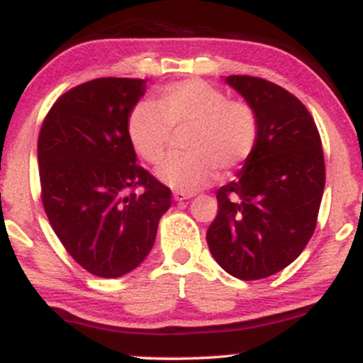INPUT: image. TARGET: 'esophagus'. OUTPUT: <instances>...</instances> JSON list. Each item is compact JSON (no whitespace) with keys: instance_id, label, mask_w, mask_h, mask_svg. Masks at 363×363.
<instances>
[{"instance_id":"obj_1","label":"esophagus","mask_w":363,"mask_h":363,"mask_svg":"<svg viewBox=\"0 0 363 363\" xmlns=\"http://www.w3.org/2000/svg\"><path fill=\"white\" fill-rule=\"evenodd\" d=\"M189 198H193L191 193H181V191H176V193H174V199H176V201H184V199Z\"/></svg>"}]
</instances>
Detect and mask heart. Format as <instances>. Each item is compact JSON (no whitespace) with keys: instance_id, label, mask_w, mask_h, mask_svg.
I'll use <instances>...</instances> for the list:
<instances>
[{"instance_id":"b5f03b06","label":"heart","mask_w":363,"mask_h":363,"mask_svg":"<svg viewBox=\"0 0 363 363\" xmlns=\"http://www.w3.org/2000/svg\"><path fill=\"white\" fill-rule=\"evenodd\" d=\"M187 128V155L172 157L158 169L162 182L194 193L215 181L230 177L252 157L259 138L254 107L227 95L210 83L191 78L158 90L152 104H140L129 112L128 136L135 152L157 165L169 150L172 131Z\"/></svg>"}]
</instances>
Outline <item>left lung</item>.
Instances as JSON below:
<instances>
[{
	"instance_id": "1",
	"label": "left lung",
	"mask_w": 363,
	"mask_h": 363,
	"mask_svg": "<svg viewBox=\"0 0 363 363\" xmlns=\"http://www.w3.org/2000/svg\"><path fill=\"white\" fill-rule=\"evenodd\" d=\"M227 83L256 111L259 138L235 181L216 191L206 242L232 277L261 280L297 259L314 234L324 153L314 118L294 94L247 74H230Z\"/></svg>"
}]
</instances>
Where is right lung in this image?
Masks as SVG:
<instances>
[{"mask_svg":"<svg viewBox=\"0 0 363 363\" xmlns=\"http://www.w3.org/2000/svg\"><path fill=\"white\" fill-rule=\"evenodd\" d=\"M141 78H95L61 95L37 141L40 199L54 234L83 269L118 278L155 242L172 193L136 164L129 112Z\"/></svg>","mask_w":363,"mask_h":363,"instance_id":"right-lung-1","label":"right lung"}]
</instances>
